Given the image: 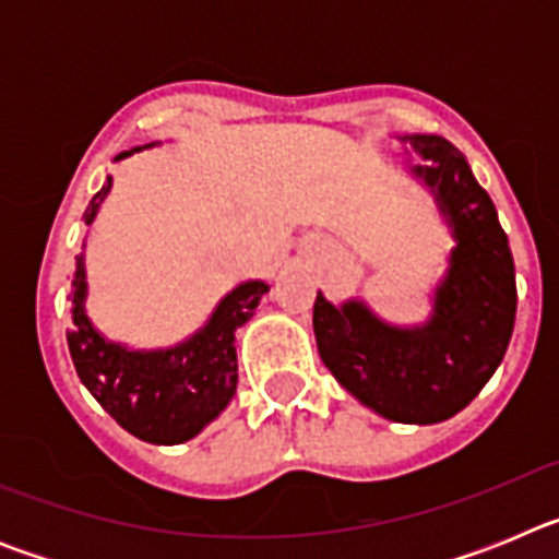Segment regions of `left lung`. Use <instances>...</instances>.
<instances>
[{
	"mask_svg": "<svg viewBox=\"0 0 559 559\" xmlns=\"http://www.w3.org/2000/svg\"><path fill=\"white\" fill-rule=\"evenodd\" d=\"M423 156L408 167L437 201L456 246L423 324L383 322L364 299L316 294L313 333L324 367L380 417L431 426L471 406L515 328V263L490 195L459 147L437 133L400 136Z\"/></svg>",
	"mask_w": 559,
	"mask_h": 559,
	"instance_id": "left-lung-1",
	"label": "left lung"
}]
</instances>
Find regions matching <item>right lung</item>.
Here are the masks:
<instances>
[{"mask_svg":"<svg viewBox=\"0 0 559 559\" xmlns=\"http://www.w3.org/2000/svg\"><path fill=\"white\" fill-rule=\"evenodd\" d=\"M145 147H153V142L117 153L114 162L128 159ZM108 190L111 176H106V185L88 201L83 212L86 226L97 218ZM263 294H269L263 280L240 283L215 305L204 328L190 338L162 349H133L106 338L88 319L86 260L81 254L69 290L72 324L67 330L78 378L128 433L153 445H181L199 437L235 397V333L254 316Z\"/></svg>","mask_w":559,"mask_h":559,"instance_id":"obj_1","label":"right lung"}]
</instances>
